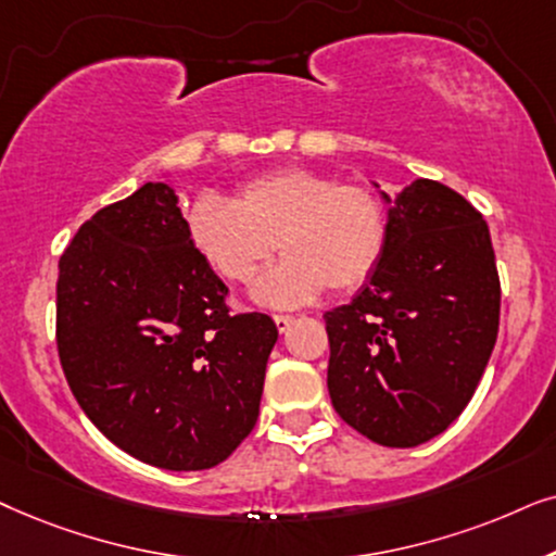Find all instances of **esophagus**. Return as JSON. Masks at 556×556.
I'll return each instance as SVG.
<instances>
[{
	"mask_svg": "<svg viewBox=\"0 0 556 556\" xmlns=\"http://www.w3.org/2000/svg\"><path fill=\"white\" fill-rule=\"evenodd\" d=\"M274 323H277L279 332H287L290 330V325L294 323V317L292 315H274Z\"/></svg>",
	"mask_w": 556,
	"mask_h": 556,
	"instance_id": "obj_1",
	"label": "esophagus"
}]
</instances>
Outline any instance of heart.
Listing matches in <instances>:
<instances>
[{"mask_svg":"<svg viewBox=\"0 0 556 556\" xmlns=\"http://www.w3.org/2000/svg\"><path fill=\"white\" fill-rule=\"evenodd\" d=\"M185 231L198 256L218 277L243 285L274 251L287 258L254 285V298L292 307L332 292L358 290L374 277L389 247V211L364 182H340L309 167L258 175L224 198H195Z\"/></svg>","mask_w":556,"mask_h":556,"instance_id":"obj_1","label":"heart"}]
</instances>
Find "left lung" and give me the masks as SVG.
Masks as SVG:
<instances>
[{
	"label": "left lung",
	"mask_w": 556,
	"mask_h": 556,
	"mask_svg": "<svg viewBox=\"0 0 556 556\" xmlns=\"http://www.w3.org/2000/svg\"><path fill=\"white\" fill-rule=\"evenodd\" d=\"M389 247L330 313L328 391L340 419L383 447H417L460 417L491 358L501 282L483 216L438 180L389 198Z\"/></svg>",
	"instance_id": "obj_1"
}]
</instances>
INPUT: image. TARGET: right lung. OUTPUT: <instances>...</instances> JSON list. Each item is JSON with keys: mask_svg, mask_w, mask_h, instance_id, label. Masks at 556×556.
Instances as JSON below:
<instances>
[{"mask_svg": "<svg viewBox=\"0 0 556 556\" xmlns=\"http://www.w3.org/2000/svg\"><path fill=\"white\" fill-rule=\"evenodd\" d=\"M58 269V355L86 417L154 468L224 463L256 425L279 332L228 309L175 190L144 182L93 213Z\"/></svg>", "mask_w": 556, "mask_h": 556, "instance_id": "1", "label": "right lung"}]
</instances>
